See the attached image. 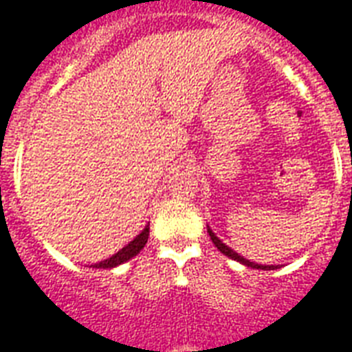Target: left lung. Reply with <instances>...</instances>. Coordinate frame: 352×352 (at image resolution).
I'll use <instances>...</instances> for the list:
<instances>
[{
	"label": "left lung",
	"instance_id": "1",
	"mask_svg": "<svg viewBox=\"0 0 352 352\" xmlns=\"http://www.w3.org/2000/svg\"><path fill=\"white\" fill-rule=\"evenodd\" d=\"M208 234H210L212 243H214V245H216V248H218L219 251H221V253L225 254V256H229V258L236 260V262H240V264L248 265V267H253V270H265V272H267V270H275V265H262V264H254V262H251V260H248V258H243V256H240V254L236 253V251H232V249H230L229 245H225L223 241L219 240L218 236H216V234H214V232H212L210 227H208Z\"/></svg>",
	"mask_w": 352,
	"mask_h": 352
}]
</instances>
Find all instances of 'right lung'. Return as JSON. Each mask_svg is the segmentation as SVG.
<instances>
[{
	"instance_id": "add662e5",
	"label": "right lung",
	"mask_w": 352,
	"mask_h": 352,
	"mask_svg": "<svg viewBox=\"0 0 352 352\" xmlns=\"http://www.w3.org/2000/svg\"><path fill=\"white\" fill-rule=\"evenodd\" d=\"M147 238H149V225H146V229L142 230L140 234L136 236L133 241H129L127 245L123 249H120L116 254H112L111 258L103 260V262H99V264H94V267H101V270H111V267H116V265L123 264V262H127L133 256L140 253L144 245L147 243Z\"/></svg>"
}]
</instances>
